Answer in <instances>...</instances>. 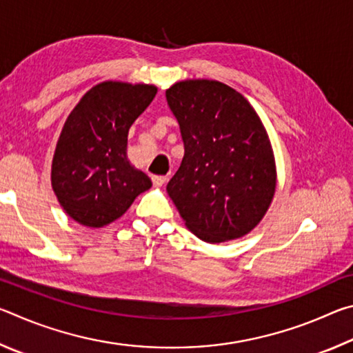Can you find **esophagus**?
I'll return each mask as SVG.
<instances>
[{"instance_id": "obj_1", "label": "esophagus", "mask_w": 353, "mask_h": 353, "mask_svg": "<svg viewBox=\"0 0 353 353\" xmlns=\"http://www.w3.org/2000/svg\"><path fill=\"white\" fill-rule=\"evenodd\" d=\"M166 181H168V177L166 176H152V183L155 187H162Z\"/></svg>"}]
</instances>
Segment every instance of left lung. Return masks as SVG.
<instances>
[{
	"mask_svg": "<svg viewBox=\"0 0 353 353\" xmlns=\"http://www.w3.org/2000/svg\"><path fill=\"white\" fill-rule=\"evenodd\" d=\"M185 154L166 185L185 225L207 243L249 234L276 191L270 139L248 99L218 81H183L166 90Z\"/></svg>",
	"mask_w": 353,
	"mask_h": 353,
	"instance_id": "obj_1",
	"label": "left lung"
}]
</instances>
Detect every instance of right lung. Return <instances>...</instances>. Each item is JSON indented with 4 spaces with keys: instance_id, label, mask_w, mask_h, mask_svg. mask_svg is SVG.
I'll return each instance as SVG.
<instances>
[{
    "instance_id": "add662e5",
    "label": "right lung",
    "mask_w": 353,
    "mask_h": 353,
    "mask_svg": "<svg viewBox=\"0 0 353 353\" xmlns=\"http://www.w3.org/2000/svg\"><path fill=\"white\" fill-rule=\"evenodd\" d=\"M157 87L107 81L83 94L65 121L51 182L68 216L87 227L118 219L151 179L128 159V134Z\"/></svg>"
}]
</instances>
